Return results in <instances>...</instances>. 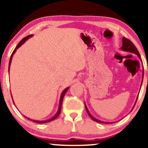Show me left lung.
<instances>
[{
    "mask_svg": "<svg viewBox=\"0 0 148 148\" xmlns=\"http://www.w3.org/2000/svg\"><path fill=\"white\" fill-rule=\"evenodd\" d=\"M121 49L123 51H128V52H131V53H135L136 54L137 56H138V57L141 60V58H140V53H139L138 51L137 50L136 47L134 46V45L133 44V42L132 41H130V40H128L127 38H125V37H123V46H122L121 47ZM143 79H142V82H141V85H140V87H141L142 86V83H143ZM138 97H137V99H136V101L137 99H138ZM136 101L135 102V104L136 103ZM135 104H134V106H135ZM134 106L133 107V108H134ZM85 107H86V111H87L88 115H89L91 119H92L94 121L97 122V123H103V124H111L112 123H106V122H103V121H101V120H97V119L95 118L94 117L92 116V115H91L90 113H89V111H88L87 106H86V105L85 104ZM133 108H132V110H133Z\"/></svg>",
    "mask_w": 148,
    "mask_h": 148,
    "instance_id": "left-lung-1",
    "label": "left lung"
}]
</instances>
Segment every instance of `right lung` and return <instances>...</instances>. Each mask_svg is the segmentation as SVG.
Returning a JSON list of instances; mask_svg holds the SVG:
<instances>
[{"label": "right lung", "instance_id": "obj_1", "mask_svg": "<svg viewBox=\"0 0 148 148\" xmlns=\"http://www.w3.org/2000/svg\"><path fill=\"white\" fill-rule=\"evenodd\" d=\"M32 36H33V35H28V36H27V37H24V38H23V39H22V40H21V41H20L19 43L18 44V45L16 46V48H15V49H14V51H13V52H12V55H11V57H10V62H9V69H10V63H11V61H12V56H13V54H14V53H15V51H16V49H17L18 48H19V47H21V46L22 45H23V44L24 43V42H25V41H26V40H28V38H29V37H32ZM68 89H69V88H65V89H64L63 91H62V94H61V96H60V103H59L58 110V111H57L56 114L55 115H54L53 117H52L51 118V119H49V120H44V121H40V120H32V119L28 118H26V117H25V118H27V119H28V120H31V121H33V122H35V123H40V124L47 123H49V122H51V121H52V120H55V119H56V118H57L59 116V115H60V111H61V107H62V100H63V97H64V95H65V93L67 92V91L68 90Z\"/></svg>", "mask_w": 148, "mask_h": 148}]
</instances>
